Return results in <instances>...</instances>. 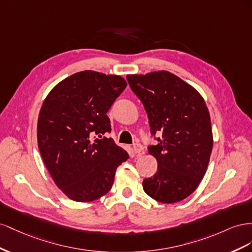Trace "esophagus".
Returning a JSON list of instances; mask_svg holds the SVG:
<instances>
[{
  "instance_id": "34e87169",
  "label": "esophagus",
  "mask_w": 252,
  "mask_h": 252,
  "mask_svg": "<svg viewBox=\"0 0 252 252\" xmlns=\"http://www.w3.org/2000/svg\"><path fill=\"white\" fill-rule=\"evenodd\" d=\"M133 151L136 154H142L143 153V147L140 145V143H134L133 145Z\"/></svg>"
}]
</instances>
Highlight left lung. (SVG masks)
Listing matches in <instances>:
<instances>
[{"mask_svg":"<svg viewBox=\"0 0 252 252\" xmlns=\"http://www.w3.org/2000/svg\"><path fill=\"white\" fill-rule=\"evenodd\" d=\"M126 80L148 114L151 134H161L149 153L157 172L143 179V190L163 204H173L196 190L213 147L211 120L199 93L166 70L127 75Z\"/></svg>","mask_w":252,"mask_h":252,"instance_id":"left-lung-1","label":"left lung"}]
</instances>
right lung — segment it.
<instances>
[{
	"label": "right lung",
	"mask_w": 252,
	"mask_h": 252,
	"mask_svg": "<svg viewBox=\"0 0 252 252\" xmlns=\"http://www.w3.org/2000/svg\"><path fill=\"white\" fill-rule=\"evenodd\" d=\"M126 88L120 76L79 71L57 84L41 106L37 136L42 159L70 199L86 203L103 196L128 158L104 136L111 132L106 113Z\"/></svg>",
	"instance_id": "obj_1"
}]
</instances>
